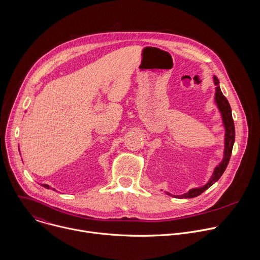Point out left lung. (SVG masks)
<instances>
[{"instance_id":"1","label":"left lung","mask_w":260,"mask_h":260,"mask_svg":"<svg viewBox=\"0 0 260 260\" xmlns=\"http://www.w3.org/2000/svg\"><path fill=\"white\" fill-rule=\"evenodd\" d=\"M214 82H215V85L217 86L216 92H215V101L217 103V106H218L220 113L222 115V120H223L224 127H225V148H224L223 160L219 164V166H217L215 168L213 176L211 177V179L209 180V182L205 185V186L200 187V188L190 189L187 193H184L182 196H174L169 192H166L171 197L178 198V199H191V198L199 197L205 190H207L209 187H211L216 181H218L220 179V177L222 176V174L224 173V171L230 162L232 152H233L234 143H235V123H234V119H233V115H232V108H231V105H230L228 99L223 95V93H222V91L219 87V80L215 76H214Z\"/></svg>"}]
</instances>
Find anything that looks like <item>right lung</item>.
I'll return each mask as SVG.
<instances>
[{"label":"right lung","mask_w":260,"mask_h":260,"mask_svg":"<svg viewBox=\"0 0 260 260\" xmlns=\"http://www.w3.org/2000/svg\"><path fill=\"white\" fill-rule=\"evenodd\" d=\"M42 186H44L45 188H47V189H49V186L48 185H46V184H42Z\"/></svg>","instance_id":"right-lung-1"}]
</instances>
